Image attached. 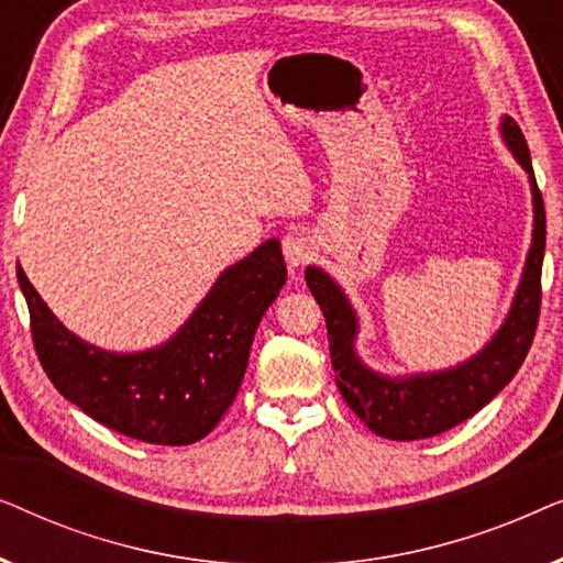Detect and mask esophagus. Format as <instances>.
<instances>
[{
    "mask_svg": "<svg viewBox=\"0 0 563 563\" xmlns=\"http://www.w3.org/2000/svg\"><path fill=\"white\" fill-rule=\"evenodd\" d=\"M282 251H284V258H287V266L289 272L295 274L299 266L307 264L314 256V249H312V241L302 233H289L284 235L282 241Z\"/></svg>",
    "mask_w": 563,
    "mask_h": 563,
    "instance_id": "1",
    "label": "esophagus"
}]
</instances>
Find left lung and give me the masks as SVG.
I'll use <instances>...</instances> for the list:
<instances>
[{
  "label": "left lung",
  "instance_id": "1",
  "mask_svg": "<svg viewBox=\"0 0 563 563\" xmlns=\"http://www.w3.org/2000/svg\"><path fill=\"white\" fill-rule=\"evenodd\" d=\"M499 137L528 176L533 197V235L518 289L499 325L474 356L438 372L384 374L361 358L356 349L361 320L345 289L325 268L307 266L305 279L328 325L330 364L335 384L353 412L372 433L389 441H418L445 433L472 418L503 391L526 361L541 310V266L545 251V212L530 151L512 118H499Z\"/></svg>",
  "mask_w": 563,
  "mask_h": 563
}]
</instances>
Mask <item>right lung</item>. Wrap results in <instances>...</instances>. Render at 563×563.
<instances>
[{"instance_id": "obj_1", "label": "right lung", "mask_w": 563, "mask_h": 563, "mask_svg": "<svg viewBox=\"0 0 563 563\" xmlns=\"http://www.w3.org/2000/svg\"><path fill=\"white\" fill-rule=\"evenodd\" d=\"M37 358L60 395L114 433L156 445H189L218 426L241 389L264 312L287 282L272 238L235 261L164 343L107 351L60 322L18 264Z\"/></svg>"}]
</instances>
